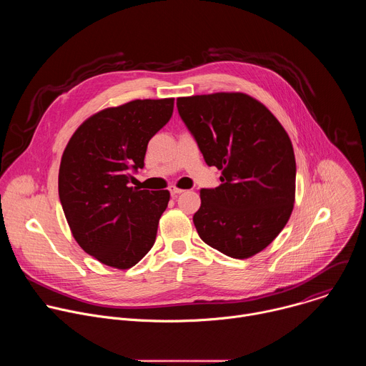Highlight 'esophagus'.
Wrapping results in <instances>:
<instances>
[{"label":"esophagus","mask_w":366,"mask_h":366,"mask_svg":"<svg viewBox=\"0 0 366 366\" xmlns=\"http://www.w3.org/2000/svg\"><path fill=\"white\" fill-rule=\"evenodd\" d=\"M169 192H171V195H172V197H175V195H178V194L184 192V189H181V188H177V187H171Z\"/></svg>","instance_id":"esophagus-1"}]
</instances>
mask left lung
Segmentation results:
<instances>
[{
  "mask_svg": "<svg viewBox=\"0 0 366 366\" xmlns=\"http://www.w3.org/2000/svg\"><path fill=\"white\" fill-rule=\"evenodd\" d=\"M178 113L222 184L202 188L195 229L208 246L246 259L285 227L295 198L291 140L275 116L242 92L181 97Z\"/></svg>",
  "mask_w": 366,
  "mask_h": 366,
  "instance_id": "8db88e82",
  "label": "left lung"
}]
</instances>
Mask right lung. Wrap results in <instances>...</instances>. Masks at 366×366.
Masks as SVG:
<instances>
[{"instance_id":"add662e5","label":"right lung","mask_w":366,"mask_h":366,"mask_svg":"<svg viewBox=\"0 0 366 366\" xmlns=\"http://www.w3.org/2000/svg\"><path fill=\"white\" fill-rule=\"evenodd\" d=\"M174 98L134 99L85 120L62 154L59 199L78 244L129 269L152 249L169 191L129 187L149 140L172 117Z\"/></svg>"}]
</instances>
